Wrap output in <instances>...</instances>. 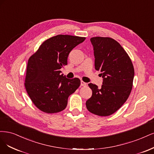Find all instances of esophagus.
<instances>
[{"mask_svg": "<svg viewBox=\"0 0 154 154\" xmlns=\"http://www.w3.org/2000/svg\"><path fill=\"white\" fill-rule=\"evenodd\" d=\"M86 85H87V84L86 82H84L82 81H81V86H86Z\"/></svg>", "mask_w": 154, "mask_h": 154, "instance_id": "obj_1", "label": "esophagus"}]
</instances>
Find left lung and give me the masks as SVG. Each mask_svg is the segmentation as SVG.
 Here are the masks:
<instances>
[{
	"label": "left lung",
	"instance_id": "left-lung-1",
	"mask_svg": "<svg viewBox=\"0 0 154 154\" xmlns=\"http://www.w3.org/2000/svg\"><path fill=\"white\" fill-rule=\"evenodd\" d=\"M95 56V68L100 71L102 85L88 84L92 96L86 102L88 110L100 116H109L126 102L132 90L134 69L120 44L111 38L90 39Z\"/></svg>",
	"mask_w": 154,
	"mask_h": 154
}]
</instances>
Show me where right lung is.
<instances>
[{"label": "right lung", "instance_id": "obj_1", "mask_svg": "<svg viewBox=\"0 0 154 154\" xmlns=\"http://www.w3.org/2000/svg\"><path fill=\"white\" fill-rule=\"evenodd\" d=\"M85 39L59 34L44 42L29 58L25 86L39 110L55 113L66 108L68 97L79 87L81 81L78 78H66L61 74L60 69L67 64L72 49Z\"/></svg>", "mask_w": 154, "mask_h": 154}]
</instances>
